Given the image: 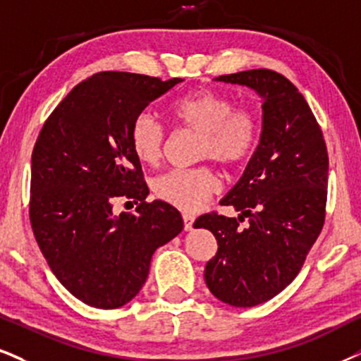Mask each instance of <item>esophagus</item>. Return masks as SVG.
<instances>
[{"label":"esophagus","instance_id":"1","mask_svg":"<svg viewBox=\"0 0 361 361\" xmlns=\"http://www.w3.org/2000/svg\"><path fill=\"white\" fill-rule=\"evenodd\" d=\"M182 219H184V229L185 231L192 229L194 221H195V217L192 214H188V212H185V214H182Z\"/></svg>","mask_w":361,"mask_h":361}]
</instances>
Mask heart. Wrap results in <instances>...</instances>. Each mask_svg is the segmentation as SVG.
Wrapping results in <instances>:
<instances>
[{
  "label": "heart",
  "instance_id": "obj_1",
  "mask_svg": "<svg viewBox=\"0 0 361 361\" xmlns=\"http://www.w3.org/2000/svg\"><path fill=\"white\" fill-rule=\"evenodd\" d=\"M229 97L212 90H195L172 104V115L182 127L199 133L197 159L216 160L222 167H238L255 150L259 122L251 109H234ZM167 130L152 114L142 112L133 118L130 145L135 157L155 166L164 155ZM160 201L194 212L219 189L211 167L173 169L152 182Z\"/></svg>",
  "mask_w": 361,
  "mask_h": 361
}]
</instances>
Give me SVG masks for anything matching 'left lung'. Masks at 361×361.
Here are the masks:
<instances>
[{
    "label": "left lung",
    "mask_w": 361,
    "mask_h": 361,
    "mask_svg": "<svg viewBox=\"0 0 361 361\" xmlns=\"http://www.w3.org/2000/svg\"><path fill=\"white\" fill-rule=\"evenodd\" d=\"M217 82L255 90L262 100V130L238 184L222 199L241 214L209 212L194 228L209 229L217 252L206 264L209 291L222 303L249 308L288 286L318 239L328 194V152L305 97L283 75L257 68ZM250 217L243 230L238 222Z\"/></svg>",
    "instance_id": "left-lung-1"
}]
</instances>
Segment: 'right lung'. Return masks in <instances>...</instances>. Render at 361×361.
Returning <instances> with one entry per match:
<instances>
[{
  "label": "right lung",
  "instance_id": "add662e5",
  "mask_svg": "<svg viewBox=\"0 0 361 361\" xmlns=\"http://www.w3.org/2000/svg\"><path fill=\"white\" fill-rule=\"evenodd\" d=\"M182 82L100 72L58 104L31 155L30 221L53 274L93 308H120L137 296L155 249L184 229L180 212L147 202L149 188L130 145L133 118ZM137 215L115 216L117 200Z\"/></svg>",
  "mask_w": 361,
  "mask_h": 361
}]
</instances>
